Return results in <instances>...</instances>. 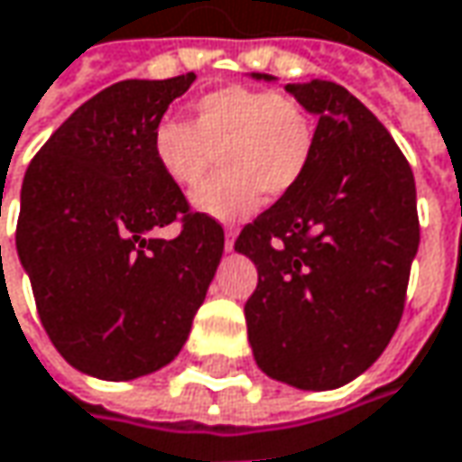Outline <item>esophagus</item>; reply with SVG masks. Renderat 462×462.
<instances>
[{"instance_id":"1","label":"esophagus","mask_w":462,"mask_h":462,"mask_svg":"<svg viewBox=\"0 0 462 462\" xmlns=\"http://www.w3.org/2000/svg\"><path fill=\"white\" fill-rule=\"evenodd\" d=\"M234 239H236V228L228 226V228H226V249H228V252L234 249Z\"/></svg>"}]
</instances>
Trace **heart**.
I'll return each instance as SVG.
<instances>
[{"mask_svg": "<svg viewBox=\"0 0 462 462\" xmlns=\"http://www.w3.org/2000/svg\"><path fill=\"white\" fill-rule=\"evenodd\" d=\"M317 148L314 119L296 98L267 88L226 85L199 96L192 122H155L151 151L163 176L197 187L220 155L218 176L205 181L192 202L220 220L252 216L263 195L286 197L307 176Z\"/></svg>", "mask_w": 462, "mask_h": 462, "instance_id": "1", "label": "heart"}]
</instances>
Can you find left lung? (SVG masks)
Here are the masks:
<instances>
[{
  "instance_id": "8db88e82",
  "label": "left lung",
  "mask_w": 462,
  "mask_h": 462,
  "mask_svg": "<svg viewBox=\"0 0 462 462\" xmlns=\"http://www.w3.org/2000/svg\"><path fill=\"white\" fill-rule=\"evenodd\" d=\"M286 90L319 116L317 148L301 184L234 244L257 265L244 317L267 377L333 390L380 358L403 317L419 249L416 181L390 132L343 85Z\"/></svg>"
}]
</instances>
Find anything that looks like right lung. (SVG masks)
<instances>
[{"label": "right lung", "mask_w": 462, "mask_h": 462, "mask_svg": "<svg viewBox=\"0 0 462 462\" xmlns=\"http://www.w3.org/2000/svg\"><path fill=\"white\" fill-rule=\"evenodd\" d=\"M195 72L93 96L31 161L17 254L41 325L75 369L134 380L181 351L223 254V226L158 169L151 134ZM176 222L180 234L158 230Z\"/></svg>", "instance_id": "1"}]
</instances>
